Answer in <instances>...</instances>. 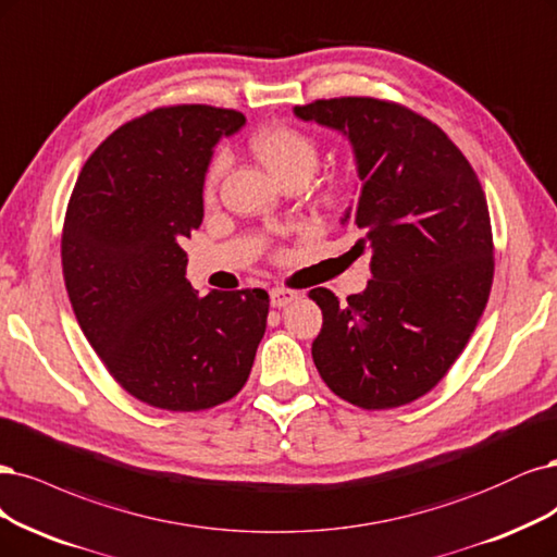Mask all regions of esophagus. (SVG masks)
<instances>
[{
	"label": "esophagus",
	"mask_w": 557,
	"mask_h": 557,
	"mask_svg": "<svg viewBox=\"0 0 557 557\" xmlns=\"http://www.w3.org/2000/svg\"><path fill=\"white\" fill-rule=\"evenodd\" d=\"M295 299H299V293L290 290V287H274V290L270 293V301H272L274 309H281V306L293 304Z\"/></svg>",
	"instance_id": "1"
}]
</instances>
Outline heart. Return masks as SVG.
<instances>
[{
	"mask_svg": "<svg viewBox=\"0 0 557 557\" xmlns=\"http://www.w3.org/2000/svg\"><path fill=\"white\" fill-rule=\"evenodd\" d=\"M251 149L260 159V163L272 172V175L281 182L301 177L309 182V177L315 172L320 163V145L313 136L306 131H299L287 124H270L262 126L251 136ZM227 168V154L219 151L207 168L205 175V196L212 198L219 186V180ZM345 188V182L338 177H332L327 184L330 196H338Z\"/></svg>",
	"mask_w": 557,
	"mask_h": 557,
	"instance_id": "heart-1",
	"label": "heart"
}]
</instances>
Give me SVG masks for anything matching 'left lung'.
Masks as SVG:
<instances>
[{"instance_id": "8db88e82", "label": "left lung", "mask_w": 557, "mask_h": 557, "mask_svg": "<svg viewBox=\"0 0 557 557\" xmlns=\"http://www.w3.org/2000/svg\"><path fill=\"white\" fill-rule=\"evenodd\" d=\"M295 114L352 145L359 198L343 223L373 274L348 304L309 293L322 311L315 369L357 408L406 406L447 375L486 309L495 262L482 184L443 128L400 103L341 96Z\"/></svg>"}]
</instances>
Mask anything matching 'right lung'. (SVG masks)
<instances>
[{
	"mask_svg": "<svg viewBox=\"0 0 557 557\" xmlns=\"http://www.w3.org/2000/svg\"><path fill=\"white\" fill-rule=\"evenodd\" d=\"M244 122L214 106L151 110L96 147L71 194L62 267L73 313L108 373L147 406H221L246 385L264 336L270 295L200 297L182 248L205 216L212 149Z\"/></svg>",
	"mask_w": 557,
	"mask_h": 557,
	"instance_id": "right-lung-1",
	"label": "right lung"
}]
</instances>
